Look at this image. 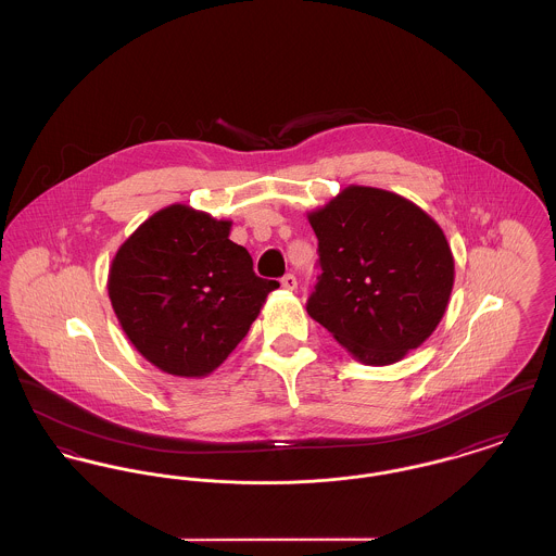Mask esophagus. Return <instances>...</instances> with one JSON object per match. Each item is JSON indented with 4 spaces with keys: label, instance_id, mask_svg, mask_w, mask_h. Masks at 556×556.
Returning a JSON list of instances; mask_svg holds the SVG:
<instances>
[{
    "label": "esophagus",
    "instance_id": "obj_1",
    "mask_svg": "<svg viewBox=\"0 0 556 556\" xmlns=\"http://www.w3.org/2000/svg\"><path fill=\"white\" fill-rule=\"evenodd\" d=\"M280 285H282V289H287V291H294V289H296V278H294V274H287V276L280 280Z\"/></svg>",
    "mask_w": 556,
    "mask_h": 556
}]
</instances>
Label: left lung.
Listing matches in <instances>:
<instances>
[{
  "mask_svg": "<svg viewBox=\"0 0 556 556\" xmlns=\"http://www.w3.org/2000/svg\"><path fill=\"white\" fill-rule=\"evenodd\" d=\"M307 219L321 265L307 314L368 366L420 348L454 287V255L438 222L395 192L355 184Z\"/></svg>",
  "mask_w": 556,
  "mask_h": 556,
  "instance_id": "8db88e82",
  "label": "left lung"
}]
</instances>
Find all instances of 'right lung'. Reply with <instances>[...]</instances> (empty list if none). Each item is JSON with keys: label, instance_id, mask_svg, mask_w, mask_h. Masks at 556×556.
Listing matches in <instances>:
<instances>
[{"label": "right lung", "instance_id": "1", "mask_svg": "<svg viewBox=\"0 0 556 556\" xmlns=\"http://www.w3.org/2000/svg\"><path fill=\"white\" fill-rule=\"evenodd\" d=\"M230 230V219L176 203L152 213L113 257L106 289L118 324L167 375L217 370L280 287L255 276Z\"/></svg>", "mask_w": 556, "mask_h": 556}]
</instances>
